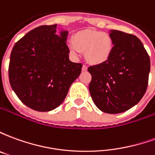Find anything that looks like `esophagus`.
<instances>
[{
	"label": "esophagus",
	"mask_w": 155,
	"mask_h": 155,
	"mask_svg": "<svg viewBox=\"0 0 155 155\" xmlns=\"http://www.w3.org/2000/svg\"><path fill=\"white\" fill-rule=\"evenodd\" d=\"M87 69H88L87 66H86L85 64H83V66H82V71H87Z\"/></svg>",
	"instance_id": "obj_1"
}]
</instances>
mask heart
<instances>
[{
    "label": "heart",
    "mask_w": 155,
    "mask_h": 155,
    "mask_svg": "<svg viewBox=\"0 0 155 155\" xmlns=\"http://www.w3.org/2000/svg\"><path fill=\"white\" fill-rule=\"evenodd\" d=\"M68 48L74 57L84 51L85 60L92 64H100L108 61L114 49V41L105 32L94 30H83L76 32Z\"/></svg>",
    "instance_id": "heart-1"
}]
</instances>
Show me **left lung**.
<instances>
[{
	"mask_svg": "<svg viewBox=\"0 0 155 155\" xmlns=\"http://www.w3.org/2000/svg\"><path fill=\"white\" fill-rule=\"evenodd\" d=\"M110 35L114 49L108 61L88 68L92 76L89 91L99 110L119 114L138 104L145 94L150 60L135 35L115 30Z\"/></svg>",
	"mask_w": 155,
	"mask_h": 155,
	"instance_id": "obj_1",
	"label": "left lung"
}]
</instances>
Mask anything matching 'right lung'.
<instances>
[{
	"instance_id": "right-lung-1",
	"label": "right lung",
	"mask_w": 155,
	"mask_h": 155,
	"mask_svg": "<svg viewBox=\"0 0 155 155\" xmlns=\"http://www.w3.org/2000/svg\"><path fill=\"white\" fill-rule=\"evenodd\" d=\"M57 25H41L14 45L9 64V81L23 104L41 112L60 106L82 64L69 60L68 31L58 34Z\"/></svg>"
}]
</instances>
